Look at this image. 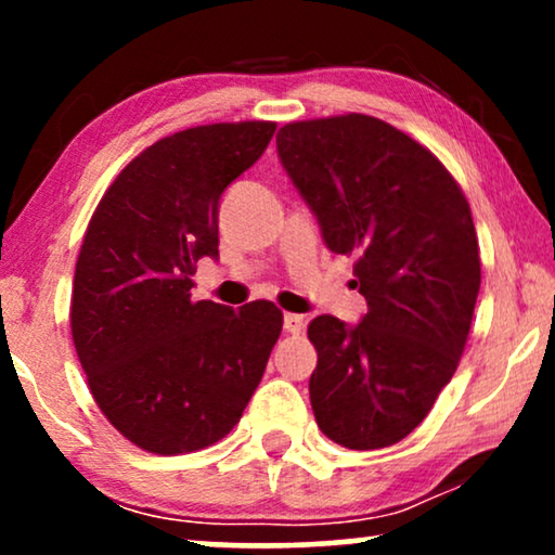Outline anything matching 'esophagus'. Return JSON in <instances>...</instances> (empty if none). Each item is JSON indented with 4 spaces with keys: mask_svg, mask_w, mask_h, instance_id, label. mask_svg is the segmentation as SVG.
<instances>
[{
    "mask_svg": "<svg viewBox=\"0 0 555 555\" xmlns=\"http://www.w3.org/2000/svg\"><path fill=\"white\" fill-rule=\"evenodd\" d=\"M283 325H285L287 333H293V336H298V333H302V328H306V321H302V315L285 313Z\"/></svg>",
    "mask_w": 555,
    "mask_h": 555,
    "instance_id": "1",
    "label": "esophagus"
}]
</instances>
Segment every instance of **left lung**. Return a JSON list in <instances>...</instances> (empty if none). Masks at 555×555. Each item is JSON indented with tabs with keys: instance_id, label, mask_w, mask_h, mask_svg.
<instances>
[{
	"instance_id": "left-lung-1",
	"label": "left lung",
	"mask_w": 555,
	"mask_h": 555,
	"mask_svg": "<svg viewBox=\"0 0 555 555\" xmlns=\"http://www.w3.org/2000/svg\"><path fill=\"white\" fill-rule=\"evenodd\" d=\"M278 156L325 247L356 257L353 287L369 306L356 325H308L318 427L348 450L397 444L465 351L480 293L469 204L431 151L363 113L283 126Z\"/></svg>"
}]
</instances>
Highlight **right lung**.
I'll use <instances>...</instances> for the list:
<instances>
[{
	"mask_svg": "<svg viewBox=\"0 0 555 555\" xmlns=\"http://www.w3.org/2000/svg\"><path fill=\"white\" fill-rule=\"evenodd\" d=\"M270 120L211 124L156 141L108 186L73 280L70 328L90 393L141 450L184 454L240 422L283 331L268 300H194L219 257L224 189L264 154Z\"/></svg>",
	"mask_w": 555,
	"mask_h": 555,
	"instance_id": "add662e5",
	"label": "right lung"
}]
</instances>
